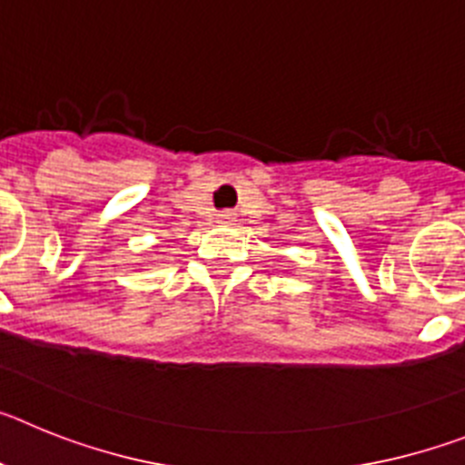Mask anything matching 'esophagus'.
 Instances as JSON below:
<instances>
[{
  "label": "esophagus",
  "mask_w": 465,
  "mask_h": 465,
  "mask_svg": "<svg viewBox=\"0 0 465 465\" xmlns=\"http://www.w3.org/2000/svg\"><path fill=\"white\" fill-rule=\"evenodd\" d=\"M219 221L221 223H230V221H232V212H221Z\"/></svg>",
  "instance_id": "obj_1"
}]
</instances>
